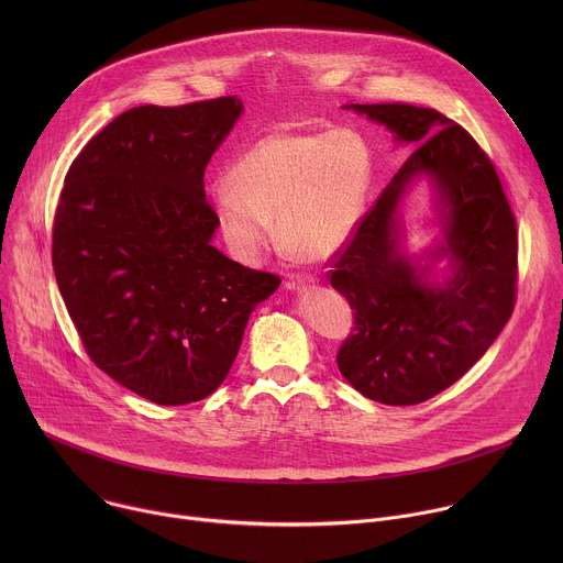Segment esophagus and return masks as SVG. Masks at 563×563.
<instances>
[{"label": "esophagus", "instance_id": "1", "mask_svg": "<svg viewBox=\"0 0 563 563\" xmlns=\"http://www.w3.org/2000/svg\"><path fill=\"white\" fill-rule=\"evenodd\" d=\"M309 285H313V278L307 276V274H289L287 280H285V287H287V289H294V291L307 289Z\"/></svg>", "mask_w": 563, "mask_h": 563}]
</instances>
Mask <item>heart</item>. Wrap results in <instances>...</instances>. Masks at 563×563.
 I'll return each mask as SVG.
<instances>
[{
    "instance_id": "obj_1",
    "label": "heart",
    "mask_w": 563,
    "mask_h": 563,
    "mask_svg": "<svg viewBox=\"0 0 563 563\" xmlns=\"http://www.w3.org/2000/svg\"><path fill=\"white\" fill-rule=\"evenodd\" d=\"M374 180V151L352 129H278L254 142L213 198V218L229 250L254 261L269 243L298 261H325L354 233Z\"/></svg>"
}]
</instances>
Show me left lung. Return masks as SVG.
Listing matches in <instances>:
<instances>
[{
  "mask_svg": "<svg viewBox=\"0 0 563 563\" xmlns=\"http://www.w3.org/2000/svg\"><path fill=\"white\" fill-rule=\"evenodd\" d=\"M417 144L334 254L330 272L354 309L336 363L367 398L417 406L456 383L501 334L517 298V222L486 151L434 109L350 104ZM421 175L433 180L446 240L432 254L453 274L432 286L397 250V202Z\"/></svg>",
  "mask_w": 563,
  "mask_h": 563,
  "instance_id": "1",
  "label": "left lung"
}]
</instances>
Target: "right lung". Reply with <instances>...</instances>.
I'll return each mask as SVG.
<instances>
[{"mask_svg":"<svg viewBox=\"0 0 563 563\" xmlns=\"http://www.w3.org/2000/svg\"><path fill=\"white\" fill-rule=\"evenodd\" d=\"M243 102L135 107L79 151L53 220V272L89 358L157 406L207 398L280 278L211 245L205 169Z\"/></svg>","mask_w":563,"mask_h":563,"instance_id":"obj_1","label":"right lung"}]
</instances>
